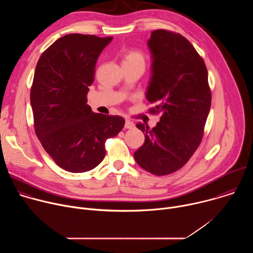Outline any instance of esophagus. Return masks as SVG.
<instances>
[{"mask_svg": "<svg viewBox=\"0 0 253 253\" xmlns=\"http://www.w3.org/2000/svg\"><path fill=\"white\" fill-rule=\"evenodd\" d=\"M126 129H133L134 127H135V125H134V123L133 122H131L130 120H126V122H125V126H124Z\"/></svg>", "mask_w": 253, "mask_h": 253, "instance_id": "esophagus-1", "label": "esophagus"}]
</instances>
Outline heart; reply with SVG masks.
Here are the masks:
<instances>
[{
	"label": "heart",
	"instance_id": "b5f03b06",
	"mask_svg": "<svg viewBox=\"0 0 253 253\" xmlns=\"http://www.w3.org/2000/svg\"><path fill=\"white\" fill-rule=\"evenodd\" d=\"M124 62H145V57H144L143 53L138 50H130L125 53L123 57V63Z\"/></svg>",
	"mask_w": 253,
	"mask_h": 253
}]
</instances>
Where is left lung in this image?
I'll return each instance as SVG.
<instances>
[{
    "label": "left lung",
    "mask_w": 253,
    "mask_h": 253,
    "mask_svg": "<svg viewBox=\"0 0 253 253\" xmlns=\"http://www.w3.org/2000/svg\"><path fill=\"white\" fill-rule=\"evenodd\" d=\"M152 77L146 98L160 114L150 129L137 124L145 142L134 153L138 165L163 176L182 168L200 145L211 107V91L205 63L182 35L159 29L151 33Z\"/></svg>",
    "instance_id": "left-lung-1"
}]
</instances>
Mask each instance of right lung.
<instances>
[{
	"label": "right lung",
	"instance_id": "obj_1",
	"mask_svg": "<svg viewBox=\"0 0 253 253\" xmlns=\"http://www.w3.org/2000/svg\"><path fill=\"white\" fill-rule=\"evenodd\" d=\"M112 39L66 35L43 52L36 66L30 94L36 135L56 164L72 173L98 166L106 140L125 124L121 116L94 113L87 105L97 59Z\"/></svg>",
	"mask_w": 253,
	"mask_h": 253
}]
</instances>
